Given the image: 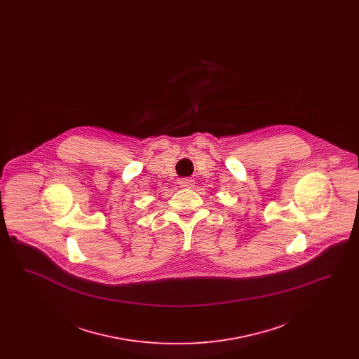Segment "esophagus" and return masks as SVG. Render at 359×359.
Returning a JSON list of instances; mask_svg holds the SVG:
<instances>
[{
    "label": "esophagus",
    "instance_id": "34e87169",
    "mask_svg": "<svg viewBox=\"0 0 359 359\" xmlns=\"http://www.w3.org/2000/svg\"><path fill=\"white\" fill-rule=\"evenodd\" d=\"M179 186L182 188L194 187V180H192V179H182V180L179 182Z\"/></svg>",
    "mask_w": 359,
    "mask_h": 359
}]
</instances>
